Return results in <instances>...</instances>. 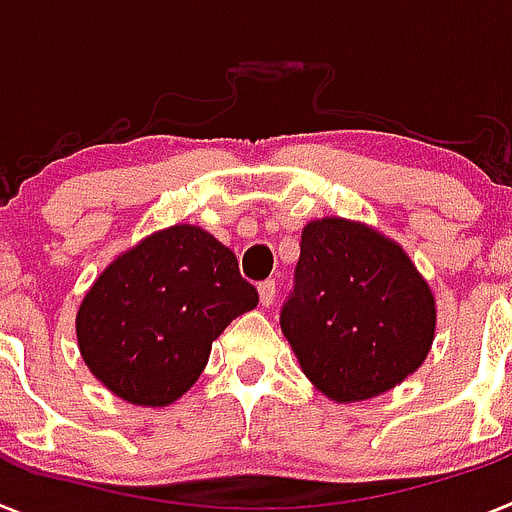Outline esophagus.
<instances>
[{
  "label": "esophagus",
  "mask_w": 512,
  "mask_h": 512,
  "mask_svg": "<svg viewBox=\"0 0 512 512\" xmlns=\"http://www.w3.org/2000/svg\"><path fill=\"white\" fill-rule=\"evenodd\" d=\"M259 298H261V305H264V308L274 305V298H277V285H274V282H269V279H266V282H261Z\"/></svg>",
  "instance_id": "34e87169"
}]
</instances>
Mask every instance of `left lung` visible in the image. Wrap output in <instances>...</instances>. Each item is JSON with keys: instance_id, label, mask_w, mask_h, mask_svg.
Masks as SVG:
<instances>
[{"instance_id": "left-lung-1", "label": "left lung", "mask_w": 512, "mask_h": 512, "mask_svg": "<svg viewBox=\"0 0 512 512\" xmlns=\"http://www.w3.org/2000/svg\"><path fill=\"white\" fill-rule=\"evenodd\" d=\"M435 321V295L396 240L344 217L303 227L279 323L326 399L352 404L399 386L425 362Z\"/></svg>"}]
</instances>
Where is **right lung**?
Here are the masks:
<instances>
[{"label": "right lung", "instance_id": "1", "mask_svg": "<svg viewBox=\"0 0 512 512\" xmlns=\"http://www.w3.org/2000/svg\"><path fill=\"white\" fill-rule=\"evenodd\" d=\"M256 305L230 248L202 227L170 225L100 272L77 310V344L108 391L155 409L199 381L214 339Z\"/></svg>", "mask_w": 512, "mask_h": 512}]
</instances>
